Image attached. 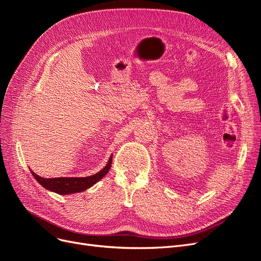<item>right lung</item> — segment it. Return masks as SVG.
Masks as SVG:
<instances>
[{
  "label": "right lung",
  "mask_w": 261,
  "mask_h": 261,
  "mask_svg": "<svg viewBox=\"0 0 261 261\" xmlns=\"http://www.w3.org/2000/svg\"><path fill=\"white\" fill-rule=\"evenodd\" d=\"M112 156L109 159L108 164L97 174L87 176V177H54V178H44L37 175L34 171H31V174L37 179V181L42 187L46 188L48 191L54 192L60 195H69L74 193L84 192L92 185L99 181L102 177L108 174V172L111 168Z\"/></svg>",
  "instance_id": "obj_1"
}]
</instances>
